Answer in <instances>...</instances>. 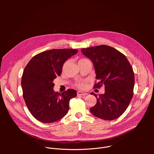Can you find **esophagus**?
I'll list each match as a JSON object with an SVG mask.
<instances>
[{
    "label": "esophagus",
    "instance_id": "obj_1",
    "mask_svg": "<svg viewBox=\"0 0 154 154\" xmlns=\"http://www.w3.org/2000/svg\"><path fill=\"white\" fill-rule=\"evenodd\" d=\"M86 95H87V93H84V92H82V91H78L77 92V96H86Z\"/></svg>",
    "mask_w": 154,
    "mask_h": 154
}]
</instances>
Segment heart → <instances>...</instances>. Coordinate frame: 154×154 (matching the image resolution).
<instances>
[{
  "label": "heart",
  "instance_id": "b5f03b06",
  "mask_svg": "<svg viewBox=\"0 0 154 154\" xmlns=\"http://www.w3.org/2000/svg\"><path fill=\"white\" fill-rule=\"evenodd\" d=\"M88 60L87 59L85 58H82L81 60H80L79 61V62H81V61H86ZM75 86L80 89H84L86 87V81H82V82H79L78 83H77L75 84Z\"/></svg>",
  "mask_w": 154,
  "mask_h": 154
}]
</instances>
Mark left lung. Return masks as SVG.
I'll return each instance as SVG.
<instances>
[{
    "label": "left lung",
    "instance_id": "8db88e82",
    "mask_svg": "<svg viewBox=\"0 0 154 154\" xmlns=\"http://www.w3.org/2000/svg\"><path fill=\"white\" fill-rule=\"evenodd\" d=\"M93 63L98 82L94 88L105 86V93L97 96L96 104L91 113L100 119L112 121L121 116L134 95L135 77L133 68L126 57L116 49L100 45L82 49Z\"/></svg>",
    "mask_w": 154,
    "mask_h": 154
}]
</instances>
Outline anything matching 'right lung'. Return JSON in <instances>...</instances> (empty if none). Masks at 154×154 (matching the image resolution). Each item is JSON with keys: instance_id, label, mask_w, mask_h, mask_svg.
<instances>
[{"instance_id": "add662e5", "label": "right lung", "mask_w": 154, "mask_h": 154, "mask_svg": "<svg viewBox=\"0 0 154 154\" xmlns=\"http://www.w3.org/2000/svg\"><path fill=\"white\" fill-rule=\"evenodd\" d=\"M76 49H52L34 56L26 66L21 80L23 98L29 112L38 121L52 123L63 118L69 108V100L77 91L68 89L54 92L53 80L60 76L64 63L77 54Z\"/></svg>"}]
</instances>
